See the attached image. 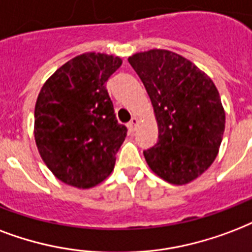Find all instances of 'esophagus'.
I'll return each instance as SVG.
<instances>
[{
  "instance_id": "1",
  "label": "esophagus",
  "mask_w": 252,
  "mask_h": 252,
  "mask_svg": "<svg viewBox=\"0 0 252 252\" xmlns=\"http://www.w3.org/2000/svg\"><path fill=\"white\" fill-rule=\"evenodd\" d=\"M137 124H139V120L136 118H132L130 119V122L128 123V128H129L130 132H134L136 130V126H137Z\"/></svg>"
}]
</instances>
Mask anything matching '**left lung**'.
I'll return each instance as SVG.
<instances>
[{
	"mask_svg": "<svg viewBox=\"0 0 252 252\" xmlns=\"http://www.w3.org/2000/svg\"><path fill=\"white\" fill-rule=\"evenodd\" d=\"M128 62L151 97L158 140L144 157L162 180L184 185L216 160L224 130V111L213 80L168 50H149Z\"/></svg>",
	"mask_w": 252,
	"mask_h": 252,
	"instance_id": "8db88e82",
	"label": "left lung"
}]
</instances>
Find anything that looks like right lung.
<instances>
[{
  "mask_svg": "<svg viewBox=\"0 0 252 252\" xmlns=\"http://www.w3.org/2000/svg\"><path fill=\"white\" fill-rule=\"evenodd\" d=\"M122 59L87 53L58 68L34 113L35 143L47 168L67 185L92 188L108 177L126 140L105 88Z\"/></svg>",
  "mask_w": 252,
  "mask_h": 252,
  "instance_id": "1",
  "label": "right lung"
}]
</instances>
